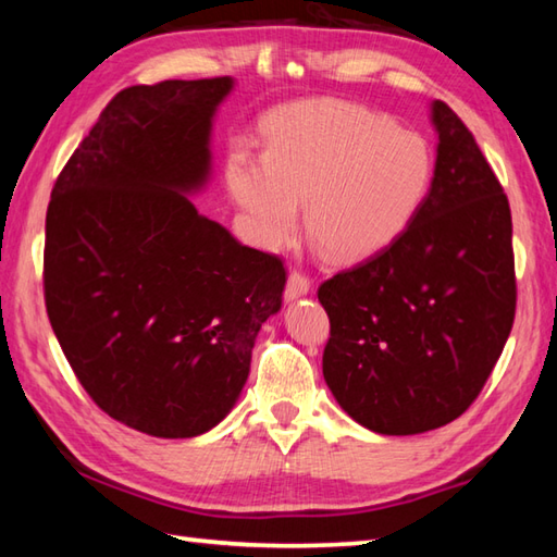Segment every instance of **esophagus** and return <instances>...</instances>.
<instances>
[{
  "instance_id": "1",
  "label": "esophagus",
  "mask_w": 557,
  "mask_h": 557,
  "mask_svg": "<svg viewBox=\"0 0 557 557\" xmlns=\"http://www.w3.org/2000/svg\"><path fill=\"white\" fill-rule=\"evenodd\" d=\"M309 289H311L309 275H306V272H301V270H292L289 272V280H287V289H285L287 301L297 299V297H304V294L309 292Z\"/></svg>"
}]
</instances>
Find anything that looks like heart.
Returning a JSON list of instances; mask_svg holds the SVG:
<instances>
[{
	"label": "heart",
	"mask_w": 557,
	"mask_h": 557,
	"mask_svg": "<svg viewBox=\"0 0 557 557\" xmlns=\"http://www.w3.org/2000/svg\"><path fill=\"white\" fill-rule=\"evenodd\" d=\"M265 152L236 140L224 180L251 239L280 248L299 230L339 260L381 253L417 220L433 184V150L389 116L342 100L297 104L265 126Z\"/></svg>",
	"instance_id": "b5f03b06"
}]
</instances>
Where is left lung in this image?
<instances>
[{"label":"left lung","instance_id":"left-lung-1","mask_svg":"<svg viewBox=\"0 0 557 557\" xmlns=\"http://www.w3.org/2000/svg\"><path fill=\"white\" fill-rule=\"evenodd\" d=\"M431 194L381 253L318 287L330 318L323 375L354 421L413 435L461 417L515 323L512 212L474 134L433 102Z\"/></svg>","mask_w":557,"mask_h":557}]
</instances>
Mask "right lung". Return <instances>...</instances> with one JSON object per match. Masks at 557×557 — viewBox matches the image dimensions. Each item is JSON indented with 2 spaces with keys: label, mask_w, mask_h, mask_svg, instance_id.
<instances>
[{
  "label": "right lung",
  "mask_w": 557,
  "mask_h": 557,
  "mask_svg": "<svg viewBox=\"0 0 557 557\" xmlns=\"http://www.w3.org/2000/svg\"><path fill=\"white\" fill-rule=\"evenodd\" d=\"M230 76L116 92L59 172L45 220V309L96 405L156 437L234 407L287 270L184 194L206 182Z\"/></svg>",
  "instance_id": "1"
}]
</instances>
